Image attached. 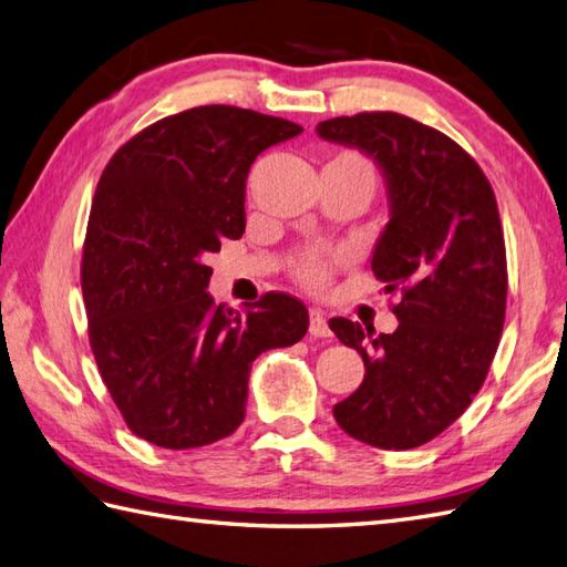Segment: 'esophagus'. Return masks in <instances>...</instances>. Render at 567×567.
Here are the masks:
<instances>
[{"mask_svg": "<svg viewBox=\"0 0 567 567\" xmlns=\"http://www.w3.org/2000/svg\"><path fill=\"white\" fill-rule=\"evenodd\" d=\"M309 333L315 336V339H329V336H331V329L327 323V315H323L321 309L309 311Z\"/></svg>", "mask_w": 567, "mask_h": 567, "instance_id": "obj_1", "label": "esophagus"}]
</instances>
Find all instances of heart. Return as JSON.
Masks as SVG:
<instances>
[{
    "mask_svg": "<svg viewBox=\"0 0 567 567\" xmlns=\"http://www.w3.org/2000/svg\"><path fill=\"white\" fill-rule=\"evenodd\" d=\"M331 163L360 167V171L370 173V167L365 165V161H360L358 155H353V153H343V155H339V158L331 161ZM370 175H372V173H370ZM331 262H333L331 256H323V252H309L307 258L299 260V265H297V277H299V280H302L305 285H309V287H319V285L327 282L329 270H331Z\"/></svg>",
    "mask_w": 567,
    "mask_h": 567,
    "instance_id": "heart-1",
    "label": "heart"
}]
</instances>
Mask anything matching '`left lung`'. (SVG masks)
Here are the masks:
<instances>
[{
  "label": "left lung",
  "mask_w": 567,
  "mask_h": 567,
  "mask_svg": "<svg viewBox=\"0 0 567 567\" xmlns=\"http://www.w3.org/2000/svg\"><path fill=\"white\" fill-rule=\"evenodd\" d=\"M317 134L365 153L382 173L390 214L370 265L384 292H402L392 333L329 321L365 363L333 416L375 449H416L465 412L497 353L507 252L495 192L455 141L402 114L329 118Z\"/></svg>",
  "instance_id": "8db88e82"
}]
</instances>
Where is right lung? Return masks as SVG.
Masks as SVG:
<instances>
[{
  "mask_svg": "<svg viewBox=\"0 0 567 567\" xmlns=\"http://www.w3.org/2000/svg\"><path fill=\"white\" fill-rule=\"evenodd\" d=\"M285 118L209 104L167 116L114 153L94 192L82 256L90 343L128 429L185 451L240 426L250 365L305 339L309 311L268 292L216 307L204 258L246 231V177Z\"/></svg>",
  "mask_w": 567,
  "mask_h": 567,
  "instance_id": "1",
  "label": "right lung"
}]
</instances>
